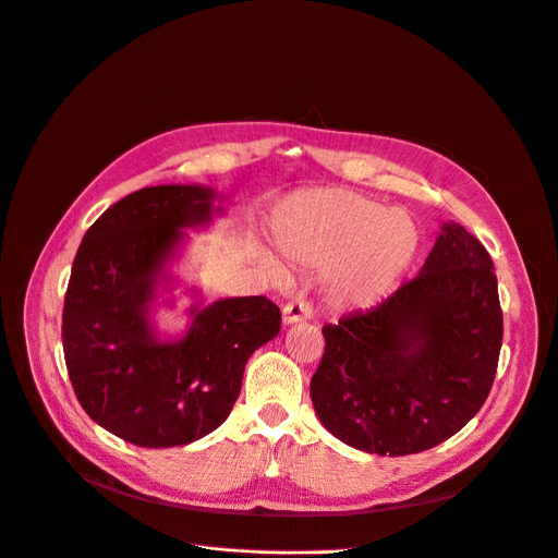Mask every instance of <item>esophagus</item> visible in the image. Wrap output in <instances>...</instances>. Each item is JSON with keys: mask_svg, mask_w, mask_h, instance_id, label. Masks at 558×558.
<instances>
[{"mask_svg": "<svg viewBox=\"0 0 558 558\" xmlns=\"http://www.w3.org/2000/svg\"><path fill=\"white\" fill-rule=\"evenodd\" d=\"M311 315H313V308H311V304H306L302 298H294V300L288 302V304L283 306V311H281V319H283L286 326L298 324V322H306V319H311Z\"/></svg>", "mask_w": 558, "mask_h": 558, "instance_id": "obj_1", "label": "esophagus"}]
</instances>
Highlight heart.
I'll return each mask as SVG.
<instances>
[{"label": "heart", "instance_id": "obj_1", "mask_svg": "<svg viewBox=\"0 0 558 558\" xmlns=\"http://www.w3.org/2000/svg\"><path fill=\"white\" fill-rule=\"evenodd\" d=\"M272 234L294 264L333 272V300L349 308L380 302L410 270L421 245L408 211L353 191L298 195L272 218Z\"/></svg>", "mask_w": 558, "mask_h": 558}]
</instances>
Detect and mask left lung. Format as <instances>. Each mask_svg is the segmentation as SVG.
I'll return each mask as SVG.
<instances>
[{
    "instance_id": "1",
    "label": "left lung",
    "mask_w": 558,
    "mask_h": 558,
    "mask_svg": "<svg viewBox=\"0 0 558 558\" xmlns=\"http://www.w3.org/2000/svg\"><path fill=\"white\" fill-rule=\"evenodd\" d=\"M322 333L311 399L324 428L376 454L435 448L480 412L496 378L494 260L462 225L444 222L418 277Z\"/></svg>"
}]
</instances>
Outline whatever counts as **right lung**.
Wrapping results in <instances>:
<instances>
[{"label":"right lung","mask_w":558,"mask_h":558,"mask_svg":"<svg viewBox=\"0 0 558 558\" xmlns=\"http://www.w3.org/2000/svg\"><path fill=\"white\" fill-rule=\"evenodd\" d=\"M198 184L146 186L83 236L62 308L64 363L83 410L144 448L186 446L232 412L250 355L277 338L281 311L264 294L189 308L180 340L150 324L159 279L184 241L222 209Z\"/></svg>","instance_id":"add662e5"}]
</instances>
